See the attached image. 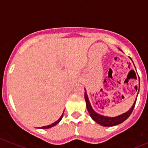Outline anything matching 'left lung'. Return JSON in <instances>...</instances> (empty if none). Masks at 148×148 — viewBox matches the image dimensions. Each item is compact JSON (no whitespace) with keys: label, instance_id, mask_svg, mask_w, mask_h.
Returning a JSON list of instances; mask_svg holds the SVG:
<instances>
[{"label":"left lung","instance_id":"obj_1","mask_svg":"<svg viewBox=\"0 0 148 148\" xmlns=\"http://www.w3.org/2000/svg\"><path fill=\"white\" fill-rule=\"evenodd\" d=\"M136 89H138V87H137ZM84 98H85V101H86V108H87V110L88 112H89V114H90L91 117H92V118L97 123L105 127L114 126V125H119V124L122 123V122H123L124 121L126 120L127 119L130 117V115L131 113L132 112V111H133L134 107H135V103H136V100H137V99H135V102H134L132 107H131L130 110L129 111L127 112L124 113V114H121V115H119L115 117H104V116L100 115V114H97V113L95 112L94 111L93 109H92V107H91V104L90 103H89V99H88V97L86 92L84 93Z\"/></svg>","mask_w":148,"mask_h":148}]
</instances>
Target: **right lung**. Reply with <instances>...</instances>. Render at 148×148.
Listing matches in <instances>:
<instances>
[{"label":"right lung","instance_id":"obj_1","mask_svg":"<svg viewBox=\"0 0 148 148\" xmlns=\"http://www.w3.org/2000/svg\"><path fill=\"white\" fill-rule=\"evenodd\" d=\"M62 117H63V114H62V116H61V117H60V118H59V120H58L57 121H56V122H53V124H51V125H48V126L41 127H40V128H41V129H47V128H50V127H53V126H55V125H57V124L59 123V122H60L61 120H62Z\"/></svg>","mask_w":148,"mask_h":148}]
</instances>
